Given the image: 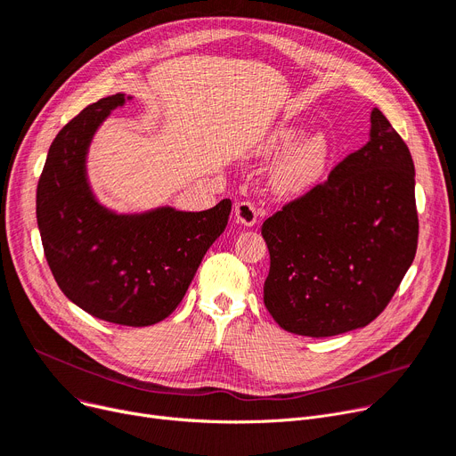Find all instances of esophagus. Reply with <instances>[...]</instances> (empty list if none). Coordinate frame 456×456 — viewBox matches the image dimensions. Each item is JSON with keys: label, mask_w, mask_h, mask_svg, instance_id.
I'll list each match as a JSON object with an SVG mask.
<instances>
[{"label": "esophagus", "mask_w": 456, "mask_h": 456, "mask_svg": "<svg viewBox=\"0 0 456 456\" xmlns=\"http://www.w3.org/2000/svg\"><path fill=\"white\" fill-rule=\"evenodd\" d=\"M234 218H236V224H240L244 227H253L256 224V218H258L256 207L251 201L236 203V207H234Z\"/></svg>", "instance_id": "obj_1"}]
</instances>
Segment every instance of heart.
<instances>
[{
  "label": "heart",
  "mask_w": 456,
  "mask_h": 456,
  "mask_svg": "<svg viewBox=\"0 0 456 456\" xmlns=\"http://www.w3.org/2000/svg\"><path fill=\"white\" fill-rule=\"evenodd\" d=\"M301 134V127L282 124L258 143V155H272L288 148ZM329 146L323 134H308L286 150L272 166L268 184L279 198H296L313 188L325 172Z\"/></svg>",
  "instance_id": "b5f03b06"
}]
</instances>
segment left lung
<instances>
[{"instance_id": "left-lung-1", "label": "left lung", "mask_w": 456, "mask_h": 456, "mask_svg": "<svg viewBox=\"0 0 456 456\" xmlns=\"http://www.w3.org/2000/svg\"><path fill=\"white\" fill-rule=\"evenodd\" d=\"M414 162L379 109L366 146L262 225L265 305L284 330L337 337L387 308L418 248Z\"/></svg>"}]
</instances>
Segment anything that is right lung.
Segmentation results:
<instances>
[{"instance_id": "1", "label": "right lung", "mask_w": 456, "mask_h": 456, "mask_svg": "<svg viewBox=\"0 0 456 456\" xmlns=\"http://www.w3.org/2000/svg\"><path fill=\"white\" fill-rule=\"evenodd\" d=\"M131 100L109 95L59 131L37 188V222L47 265L71 303L109 323L148 327L183 301L225 231L231 200L201 212L118 214L102 205L88 183V148L107 116Z\"/></svg>"}]
</instances>
